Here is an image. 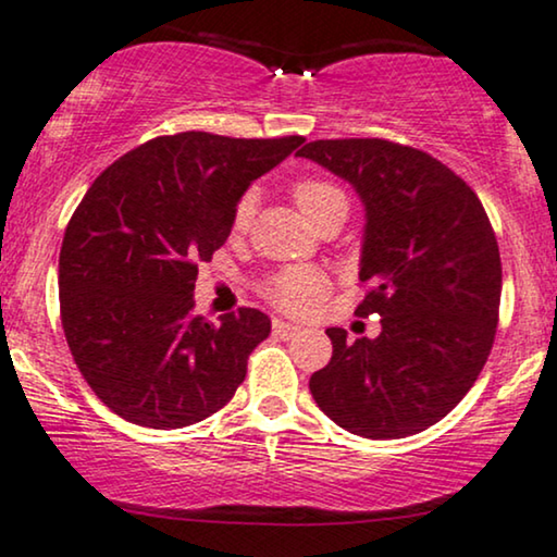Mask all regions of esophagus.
I'll return each mask as SVG.
<instances>
[{
	"label": "esophagus",
	"instance_id": "34e87169",
	"mask_svg": "<svg viewBox=\"0 0 557 557\" xmlns=\"http://www.w3.org/2000/svg\"><path fill=\"white\" fill-rule=\"evenodd\" d=\"M272 331H274V336H280V339H290V336L298 334L300 329L295 326V323H287V321H283V319H274Z\"/></svg>",
	"mask_w": 557,
	"mask_h": 557
}]
</instances>
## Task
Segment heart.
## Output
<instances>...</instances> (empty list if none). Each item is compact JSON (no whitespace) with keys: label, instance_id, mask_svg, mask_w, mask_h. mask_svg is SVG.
<instances>
[{"label":"heart","instance_id":"b5f03b06","mask_svg":"<svg viewBox=\"0 0 557 557\" xmlns=\"http://www.w3.org/2000/svg\"><path fill=\"white\" fill-rule=\"evenodd\" d=\"M293 197L295 202H298L300 213L306 215L313 226L323 215L334 213V210H347V195L326 180H298L293 185ZM251 215H255V195L249 193L236 202L234 218H231V231H234L236 236L246 234ZM326 274L313 270V267H290V270L277 272L264 287L267 298H270L274 306H280L283 311L290 313L311 311L315 302L326 295Z\"/></svg>","mask_w":557,"mask_h":557}]
</instances>
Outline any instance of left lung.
Listing matches in <instances>:
<instances>
[{"label": "left lung", "instance_id": "1", "mask_svg": "<svg viewBox=\"0 0 557 557\" xmlns=\"http://www.w3.org/2000/svg\"><path fill=\"white\" fill-rule=\"evenodd\" d=\"M355 187L364 206L357 315L375 339L329 329L311 375L326 417L364 440H400L445 419L494 347L502 257L478 195L429 153L383 138L313 140L298 151Z\"/></svg>", "mask_w": 557, "mask_h": 557}]
</instances>
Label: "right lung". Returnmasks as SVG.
Masks as SVG:
<instances>
[{
  "mask_svg": "<svg viewBox=\"0 0 557 557\" xmlns=\"http://www.w3.org/2000/svg\"><path fill=\"white\" fill-rule=\"evenodd\" d=\"M302 140L187 131L91 182L61 244V323L76 368L117 417L182 429L234 398L272 321L257 308L215 323L195 315L197 264L226 244L251 182Z\"/></svg>",
  "mask_w": 557,
  "mask_h": 557,
  "instance_id": "add662e5",
  "label": "right lung"
}]
</instances>
